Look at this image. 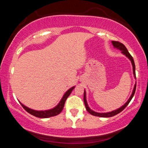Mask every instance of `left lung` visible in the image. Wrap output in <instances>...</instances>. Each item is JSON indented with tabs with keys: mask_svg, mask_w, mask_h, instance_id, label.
I'll return each instance as SVG.
<instances>
[{
	"mask_svg": "<svg viewBox=\"0 0 148 148\" xmlns=\"http://www.w3.org/2000/svg\"><path fill=\"white\" fill-rule=\"evenodd\" d=\"M112 44H113V45L114 46L115 48H117L118 49H120V51H122V53H123L124 55L126 56L128 58L131 60V62H132V66H133L134 76V77H135V79H136V72H135V69L136 68H135V64H134V59H133V58H132V56L130 55V53H129L128 51H127V49L126 47H125V46L123 44L120 43V42H116V41H112ZM136 83L135 85H134V88L133 92H132V95H131V97H130V99L127 100V102L125 103L123 106H121V107H120V108H119L118 109L114 110V111H111V112H108V113H97V112H95L94 111H92V110H91L90 108H89V106H88V105L87 101H86V91L84 90V101L85 106H86V110H87V111L88 112V113H90L91 115H95V116L102 117V118H109V117L114 116V115L118 114V113H120V112L123 111V110L125 109V108H126V106H127V105L129 104V103L130 102V101H131V100H132V97H133L134 95V93H135V91H136Z\"/></svg>",
	"mask_w": 148,
	"mask_h": 148,
	"instance_id": "left-lung-1",
	"label": "left lung"
}]
</instances>
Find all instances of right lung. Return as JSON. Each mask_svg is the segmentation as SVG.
Instances as JSON below:
<instances>
[{"label":"right lung","instance_id":"obj_1","mask_svg":"<svg viewBox=\"0 0 148 148\" xmlns=\"http://www.w3.org/2000/svg\"><path fill=\"white\" fill-rule=\"evenodd\" d=\"M74 87L71 88L70 89H69L66 92L65 94L64 95L63 97H62V99L60 100V101L59 102L58 104L56 107H54L53 108L50 110H47V111H35V110L31 109V108H29L28 107L24 106V105L22 104L21 103H21L22 107H23L28 113L34 115V116L37 117V118H49V117L56 116V115L60 114L61 111H62L64 106V103H65L66 101V99H67V97L69 96V95L71 94V92H72V91L74 90Z\"/></svg>","mask_w":148,"mask_h":148}]
</instances>
